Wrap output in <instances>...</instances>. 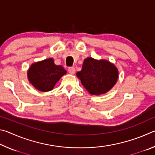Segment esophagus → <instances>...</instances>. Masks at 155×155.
Here are the masks:
<instances>
[{"mask_svg": "<svg viewBox=\"0 0 155 155\" xmlns=\"http://www.w3.org/2000/svg\"><path fill=\"white\" fill-rule=\"evenodd\" d=\"M75 72H76V70H75L74 68L70 67V68H68V72H69L70 74H74Z\"/></svg>", "mask_w": 155, "mask_h": 155, "instance_id": "34e87169", "label": "esophagus"}]
</instances>
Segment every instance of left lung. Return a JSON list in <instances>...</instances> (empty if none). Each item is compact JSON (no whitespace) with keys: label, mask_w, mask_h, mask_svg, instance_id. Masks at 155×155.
Wrapping results in <instances>:
<instances>
[{"label":"left lung","mask_w":155,"mask_h":155,"mask_svg":"<svg viewBox=\"0 0 155 155\" xmlns=\"http://www.w3.org/2000/svg\"><path fill=\"white\" fill-rule=\"evenodd\" d=\"M117 67L106 59L97 60L92 57L84 59L82 70L77 77L91 95L106 94L115 85L118 79Z\"/></svg>","instance_id":"left-lung-1"}]
</instances>
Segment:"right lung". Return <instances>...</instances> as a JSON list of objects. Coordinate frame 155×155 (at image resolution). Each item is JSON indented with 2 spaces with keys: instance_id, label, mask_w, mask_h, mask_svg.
<instances>
[{
  "instance_id": "right-lung-1",
  "label": "right lung",
  "mask_w": 155,
  "mask_h": 155,
  "mask_svg": "<svg viewBox=\"0 0 155 155\" xmlns=\"http://www.w3.org/2000/svg\"><path fill=\"white\" fill-rule=\"evenodd\" d=\"M66 72L61 65H55L54 59L49 58L31 64L27 71V77L35 89L46 92L52 90Z\"/></svg>"
}]
</instances>
